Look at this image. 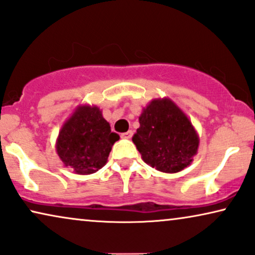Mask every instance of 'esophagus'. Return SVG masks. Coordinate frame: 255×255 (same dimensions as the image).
<instances>
[{"mask_svg": "<svg viewBox=\"0 0 255 255\" xmlns=\"http://www.w3.org/2000/svg\"><path fill=\"white\" fill-rule=\"evenodd\" d=\"M131 136H133V130H128V131H126V133L121 134V137L122 138H127V140L131 138Z\"/></svg>", "mask_w": 255, "mask_h": 255, "instance_id": "esophagus-1", "label": "esophagus"}]
</instances>
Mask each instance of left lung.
<instances>
[{"label": "left lung", "instance_id": "1", "mask_svg": "<svg viewBox=\"0 0 255 255\" xmlns=\"http://www.w3.org/2000/svg\"><path fill=\"white\" fill-rule=\"evenodd\" d=\"M133 142L142 159L156 170L174 174L191 164L198 134L181 108L169 98L152 99L138 118Z\"/></svg>", "mask_w": 255, "mask_h": 255}]
</instances>
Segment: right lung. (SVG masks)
I'll return each instance as SVG.
<instances>
[{
  "instance_id": "add662e5",
  "label": "right lung",
  "mask_w": 255,
  "mask_h": 255,
  "mask_svg": "<svg viewBox=\"0 0 255 255\" xmlns=\"http://www.w3.org/2000/svg\"><path fill=\"white\" fill-rule=\"evenodd\" d=\"M119 138L111 131L99 107L83 105L63 125L56 150L65 167H71L76 174L90 175L106 164Z\"/></svg>"
}]
</instances>
